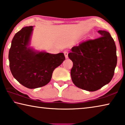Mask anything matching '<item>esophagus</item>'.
<instances>
[{
  "label": "esophagus",
  "mask_w": 125,
  "mask_h": 125,
  "mask_svg": "<svg viewBox=\"0 0 125 125\" xmlns=\"http://www.w3.org/2000/svg\"><path fill=\"white\" fill-rule=\"evenodd\" d=\"M68 52H67V51H64V54L65 58H68Z\"/></svg>",
  "instance_id": "obj_1"
}]
</instances>
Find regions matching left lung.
I'll return each instance as SVG.
<instances>
[{
  "mask_svg": "<svg viewBox=\"0 0 125 125\" xmlns=\"http://www.w3.org/2000/svg\"><path fill=\"white\" fill-rule=\"evenodd\" d=\"M101 37L81 42L71 49L69 58L73 83L77 87L96 91L108 84L117 65L116 47L110 33L98 31Z\"/></svg>",
  "mask_w": 125,
  "mask_h": 125,
  "instance_id": "8db88e82",
  "label": "left lung"
}]
</instances>
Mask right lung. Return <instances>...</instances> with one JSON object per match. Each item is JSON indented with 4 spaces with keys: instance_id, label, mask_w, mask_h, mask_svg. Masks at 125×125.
I'll list each match as a JSON object with an SVG mask.
<instances>
[{
    "instance_id": "right-lung-1",
    "label": "right lung",
    "mask_w": 125,
    "mask_h": 125,
    "mask_svg": "<svg viewBox=\"0 0 125 125\" xmlns=\"http://www.w3.org/2000/svg\"><path fill=\"white\" fill-rule=\"evenodd\" d=\"M33 26L16 33L9 52V67L15 79L25 87L37 88L50 82L53 71L65 60L63 53L51 54L29 47Z\"/></svg>"
}]
</instances>
